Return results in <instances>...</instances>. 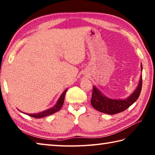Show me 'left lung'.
<instances>
[{"mask_svg": "<svg viewBox=\"0 0 155 155\" xmlns=\"http://www.w3.org/2000/svg\"><path fill=\"white\" fill-rule=\"evenodd\" d=\"M142 70V65H141ZM142 87V76L137 89L131 95L125 100H114L107 98L101 93L96 87H93L91 104L94 109L104 114L114 115L124 111L137 101L141 93Z\"/></svg>", "mask_w": 155, "mask_h": 155, "instance_id": "1", "label": "left lung"}]
</instances>
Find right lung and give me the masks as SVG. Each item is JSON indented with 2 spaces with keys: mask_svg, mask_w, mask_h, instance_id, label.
I'll return each mask as SVG.
<instances>
[{
  "mask_svg": "<svg viewBox=\"0 0 155 155\" xmlns=\"http://www.w3.org/2000/svg\"><path fill=\"white\" fill-rule=\"evenodd\" d=\"M67 90H65L63 94H61V96H60L59 99L57 101V104L54 105L53 107L49 109L48 110H46V111H42L41 113H39V114H25L29 116H31L33 117H35V118H41V117H44L46 116H48V115H50L51 114H53L54 113H56L57 111H58L61 108V107L64 104V98H65V94L66 93Z\"/></svg>",
  "mask_w": 155,
  "mask_h": 155,
  "instance_id": "1",
  "label": "right lung"
}]
</instances>
